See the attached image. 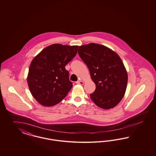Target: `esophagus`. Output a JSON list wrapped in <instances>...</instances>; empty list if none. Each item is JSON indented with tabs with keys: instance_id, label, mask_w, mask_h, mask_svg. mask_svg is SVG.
I'll use <instances>...</instances> for the list:
<instances>
[{
	"instance_id": "1",
	"label": "esophagus",
	"mask_w": 156,
	"mask_h": 156,
	"mask_svg": "<svg viewBox=\"0 0 156 156\" xmlns=\"http://www.w3.org/2000/svg\"><path fill=\"white\" fill-rule=\"evenodd\" d=\"M76 84H80V85H82L83 84V82L81 80H78L75 82Z\"/></svg>"
}]
</instances>
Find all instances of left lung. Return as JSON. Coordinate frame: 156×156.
Here are the masks:
<instances>
[{"instance_id":"8db88e82","label":"left lung","mask_w":156,"mask_h":156,"mask_svg":"<svg viewBox=\"0 0 156 156\" xmlns=\"http://www.w3.org/2000/svg\"><path fill=\"white\" fill-rule=\"evenodd\" d=\"M78 52L96 85L91 99L102 109L114 108L124 96L128 80L122 59L110 48L96 43L79 46Z\"/></svg>"}]
</instances>
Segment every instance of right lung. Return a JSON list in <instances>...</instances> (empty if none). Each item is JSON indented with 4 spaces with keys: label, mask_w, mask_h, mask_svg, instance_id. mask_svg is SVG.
Here are the masks:
<instances>
[{
    "label": "right lung",
    "mask_w": 156,
    "mask_h": 156,
    "mask_svg": "<svg viewBox=\"0 0 156 156\" xmlns=\"http://www.w3.org/2000/svg\"><path fill=\"white\" fill-rule=\"evenodd\" d=\"M78 45L54 44L36 56L30 64L27 83L39 104L52 106L58 104L73 87L66 66L74 58Z\"/></svg>",
    "instance_id": "obj_1"
}]
</instances>
